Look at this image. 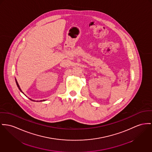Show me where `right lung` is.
I'll return each mask as SVG.
<instances>
[{
	"instance_id": "right-lung-1",
	"label": "right lung",
	"mask_w": 152,
	"mask_h": 152,
	"mask_svg": "<svg viewBox=\"0 0 152 152\" xmlns=\"http://www.w3.org/2000/svg\"><path fill=\"white\" fill-rule=\"evenodd\" d=\"M15 82H16V83H17V86H18V89H20V91H21V92H22V93H23V92H22V90H21V89H20V85H19V84H18V82H17V80H16V79H15ZM30 99V100H31V101H36V102H39V101H40H40H45V100H40V101H35V100H31V99Z\"/></svg>"
}]
</instances>
